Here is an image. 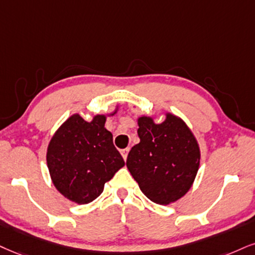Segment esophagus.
I'll use <instances>...</instances> for the list:
<instances>
[{
    "label": "esophagus",
    "mask_w": 255,
    "mask_h": 255,
    "mask_svg": "<svg viewBox=\"0 0 255 255\" xmlns=\"http://www.w3.org/2000/svg\"><path fill=\"white\" fill-rule=\"evenodd\" d=\"M128 147H127V149H123V150H121V153H122V156H123V158H124V161H127V158H128Z\"/></svg>",
    "instance_id": "1"
}]
</instances>
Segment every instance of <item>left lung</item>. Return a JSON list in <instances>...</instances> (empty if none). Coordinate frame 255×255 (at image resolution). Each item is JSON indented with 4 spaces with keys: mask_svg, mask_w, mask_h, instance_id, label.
Listing matches in <instances>:
<instances>
[{
    "mask_svg": "<svg viewBox=\"0 0 255 255\" xmlns=\"http://www.w3.org/2000/svg\"><path fill=\"white\" fill-rule=\"evenodd\" d=\"M155 119V116H138L140 140L131 147L127 166L147 199L170 204L193 185L201 151L196 137L181 117L164 112V121Z\"/></svg>",
    "mask_w": 255,
    "mask_h": 255,
    "instance_id": "obj_1",
    "label": "left lung"
}]
</instances>
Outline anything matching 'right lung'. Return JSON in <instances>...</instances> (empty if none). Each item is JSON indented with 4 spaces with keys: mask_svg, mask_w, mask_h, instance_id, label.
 Wrapping results in <instances>:
<instances>
[{
    "mask_svg": "<svg viewBox=\"0 0 255 255\" xmlns=\"http://www.w3.org/2000/svg\"><path fill=\"white\" fill-rule=\"evenodd\" d=\"M94 115L85 121L79 113L70 116L53 134L47 146V166L56 190L67 200L87 204L103 193L104 185L125 165L106 130L108 117L119 111Z\"/></svg>",
    "mask_w": 255,
    "mask_h": 255,
    "instance_id": "obj_1",
    "label": "right lung"
}]
</instances>
